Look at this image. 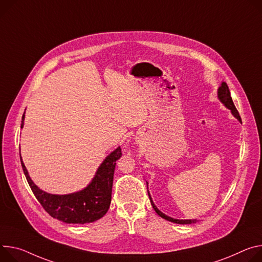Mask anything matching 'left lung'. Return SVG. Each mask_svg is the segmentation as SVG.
<instances>
[{"instance_id":"8db88e82","label":"left lung","mask_w":262,"mask_h":262,"mask_svg":"<svg viewBox=\"0 0 262 262\" xmlns=\"http://www.w3.org/2000/svg\"><path fill=\"white\" fill-rule=\"evenodd\" d=\"M219 98H220V100H221L229 110L232 111V114L242 122V119H241L239 113H238V111L236 110V107H235V105H234V103H233V100H232V98H231V94H230L228 84H227L226 82H222V85H221L220 89H219ZM147 189H148V188H147ZM147 192H148V196H149V200H150V203H151L152 208H154L155 211L158 213V215H160L161 217H163V219H165V220H167V221H169V222H171V223L181 224V225H189V224H192V223H195V222H196L195 220H174V219H171V217H169V216H167V215H165L164 213H162V212L155 206V204H154V202H152V200H151V196H150V194H149L148 190H147Z\"/></svg>"}]
</instances>
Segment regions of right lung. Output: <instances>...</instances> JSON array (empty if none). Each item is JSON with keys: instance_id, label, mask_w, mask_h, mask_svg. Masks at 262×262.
Listing matches in <instances>:
<instances>
[{"instance_id": "obj_1", "label": "right lung", "mask_w": 262, "mask_h": 262, "mask_svg": "<svg viewBox=\"0 0 262 262\" xmlns=\"http://www.w3.org/2000/svg\"><path fill=\"white\" fill-rule=\"evenodd\" d=\"M25 116L23 115L24 121ZM23 127V123L20 125ZM122 156L118 147L105 158L91 184L79 192L66 195L47 193L30 179L21 158L20 164L33 194L53 219L67 224H86L101 219L107 212L112 200V187L116 161Z\"/></svg>"}]
</instances>
